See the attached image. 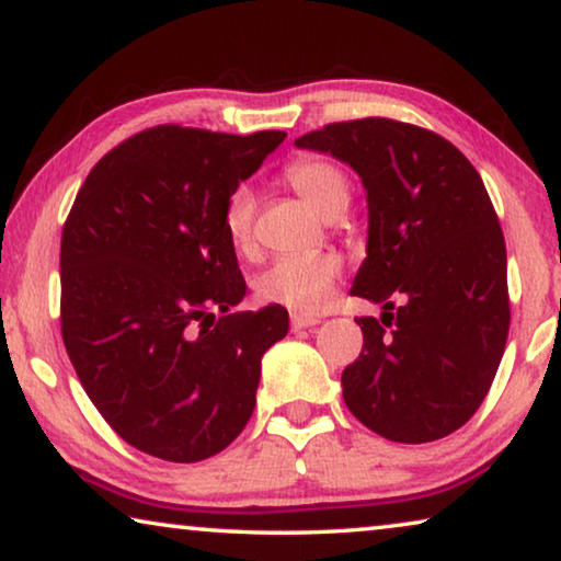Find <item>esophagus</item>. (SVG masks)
<instances>
[{
    "instance_id": "esophagus-1",
    "label": "esophagus",
    "mask_w": 561,
    "mask_h": 561,
    "mask_svg": "<svg viewBox=\"0 0 561 561\" xmlns=\"http://www.w3.org/2000/svg\"><path fill=\"white\" fill-rule=\"evenodd\" d=\"M319 323V319H313V316H304V313H290V329L300 331V329H311Z\"/></svg>"
}]
</instances>
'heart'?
<instances>
[{
	"label": "heart",
	"instance_id": "1",
	"mask_svg": "<svg viewBox=\"0 0 561 561\" xmlns=\"http://www.w3.org/2000/svg\"><path fill=\"white\" fill-rule=\"evenodd\" d=\"M286 182L323 217H339L352 199L346 174L327 159H296L286 167ZM255 197L248 186L230 192L222 207V230L234 250H248L253 240ZM341 275V261L331 253L280 255L255 278V296L263 304L313 313L327 304Z\"/></svg>",
	"mask_w": 561,
	"mask_h": 561
}]
</instances>
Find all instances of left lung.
I'll return each instance as SVG.
<instances>
[{
  "label": "left lung",
  "instance_id": "1",
  "mask_svg": "<svg viewBox=\"0 0 561 561\" xmlns=\"http://www.w3.org/2000/svg\"><path fill=\"white\" fill-rule=\"evenodd\" d=\"M296 146L344 161L367 190L352 294L385 311L356 319L364 346L341 375L346 408L394 443L456 433L489 394L511 321L506 242L481 174L443 136L392 118L329 124Z\"/></svg>",
  "mask_w": 561,
  "mask_h": 561
}]
</instances>
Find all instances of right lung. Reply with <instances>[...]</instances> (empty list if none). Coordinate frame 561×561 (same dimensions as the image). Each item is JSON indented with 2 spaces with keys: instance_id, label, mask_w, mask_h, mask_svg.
<instances>
[{
  "instance_id": "right-lung-1",
  "label": "right lung",
  "mask_w": 561,
  "mask_h": 561,
  "mask_svg": "<svg viewBox=\"0 0 561 561\" xmlns=\"http://www.w3.org/2000/svg\"><path fill=\"white\" fill-rule=\"evenodd\" d=\"M283 139L146 128L91 169L65 220V348L105 422L153 458L225 450L288 334L283 306L230 313L248 286L222 230L225 199Z\"/></svg>"
}]
</instances>
